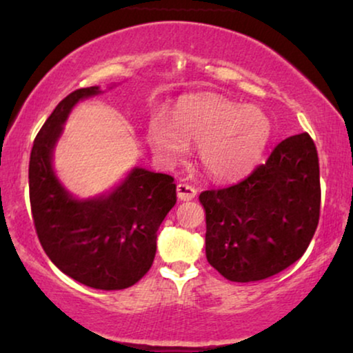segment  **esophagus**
<instances>
[{
  "label": "esophagus",
  "mask_w": 353,
  "mask_h": 353,
  "mask_svg": "<svg viewBox=\"0 0 353 353\" xmlns=\"http://www.w3.org/2000/svg\"><path fill=\"white\" fill-rule=\"evenodd\" d=\"M176 194H178V199L180 201H191L194 199L197 191L194 186L191 185H186V183H180V185L176 186Z\"/></svg>",
  "instance_id": "obj_1"
}]
</instances>
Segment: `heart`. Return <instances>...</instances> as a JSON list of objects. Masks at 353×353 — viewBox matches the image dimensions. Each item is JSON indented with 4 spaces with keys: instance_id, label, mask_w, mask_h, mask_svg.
I'll return each instance as SVG.
<instances>
[{
    "instance_id": "heart-1",
    "label": "heart",
    "mask_w": 353,
    "mask_h": 353,
    "mask_svg": "<svg viewBox=\"0 0 353 353\" xmlns=\"http://www.w3.org/2000/svg\"><path fill=\"white\" fill-rule=\"evenodd\" d=\"M272 137V122L257 108H244L219 96L186 99L173 120L156 114L148 125L154 151L175 162L188 143L201 144L202 165L212 176L228 180L249 172L260 161Z\"/></svg>"
}]
</instances>
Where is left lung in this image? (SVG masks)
<instances>
[{"label":"left lung","instance_id":"left-lung-1","mask_svg":"<svg viewBox=\"0 0 353 353\" xmlns=\"http://www.w3.org/2000/svg\"><path fill=\"white\" fill-rule=\"evenodd\" d=\"M205 255L230 281L283 272L305 252L320 220V163L308 133L283 139L244 180L202 191Z\"/></svg>","mask_w":353,"mask_h":353}]
</instances>
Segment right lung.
I'll use <instances>...</instances> for the list:
<instances>
[{"mask_svg":"<svg viewBox=\"0 0 353 353\" xmlns=\"http://www.w3.org/2000/svg\"><path fill=\"white\" fill-rule=\"evenodd\" d=\"M98 86L65 96L38 132L28 163L33 223L51 262L85 286L117 291L138 283L156 255L157 230L176 202L173 176L133 168L109 196L77 201L52 172L51 157L62 123Z\"/></svg>","mask_w":353,"mask_h":353,"instance_id":"obj_1","label":"right lung"}]
</instances>
